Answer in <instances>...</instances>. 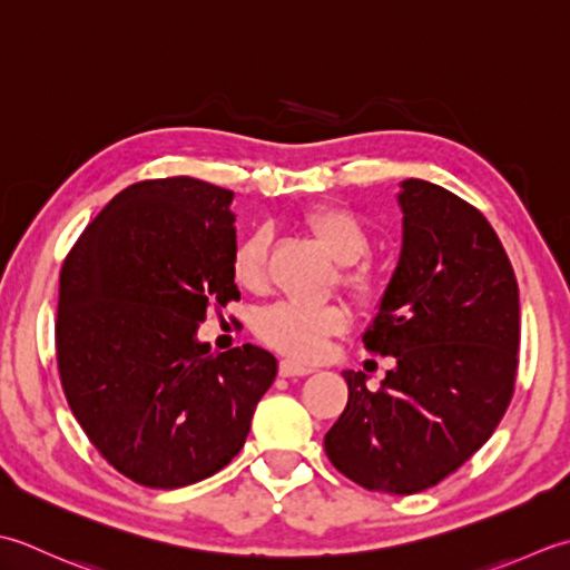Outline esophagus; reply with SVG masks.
<instances>
[{
    "label": "esophagus",
    "mask_w": 570,
    "mask_h": 570,
    "mask_svg": "<svg viewBox=\"0 0 570 570\" xmlns=\"http://www.w3.org/2000/svg\"><path fill=\"white\" fill-rule=\"evenodd\" d=\"M277 371H281V376L289 379V376H307L315 368L299 364V362H295V358H281V364H277Z\"/></svg>",
    "instance_id": "1"
}]
</instances>
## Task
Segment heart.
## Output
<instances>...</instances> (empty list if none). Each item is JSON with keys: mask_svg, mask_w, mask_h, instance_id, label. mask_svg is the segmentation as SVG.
Instances as JSON below:
<instances>
[{"mask_svg": "<svg viewBox=\"0 0 570 570\" xmlns=\"http://www.w3.org/2000/svg\"><path fill=\"white\" fill-rule=\"evenodd\" d=\"M312 236L330 253V258L342 265L340 283L362 302H374L381 295V277L368 263H358L371 250V234L362 218L344 206H317L302 216ZM230 273L236 285L248 293H261L268 285V236L253 230L238 240L230 258ZM350 327V309L342 302H322V305H302V302H277L263 309L255 320V334L295 358L317 356L330 336Z\"/></svg>", "mask_w": 570, "mask_h": 570, "instance_id": "1", "label": "heart"}]
</instances>
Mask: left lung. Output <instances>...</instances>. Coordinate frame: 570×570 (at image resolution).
Wrapping results in <instances>:
<instances>
[{"instance_id": "8db88e82", "label": "left lung", "mask_w": 570, "mask_h": 570, "mask_svg": "<svg viewBox=\"0 0 570 570\" xmlns=\"http://www.w3.org/2000/svg\"><path fill=\"white\" fill-rule=\"evenodd\" d=\"M403 248L368 352L396 358L379 391L344 371L350 401L327 458L374 492L415 494L478 452L514 393L519 287L494 228L478 208L423 179L401 181Z\"/></svg>"}]
</instances>
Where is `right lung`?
I'll list each match as a JSON object with an SVG mask.
<instances>
[{
	"label": "right lung",
	"mask_w": 570,
	"mask_h": 570,
	"mask_svg": "<svg viewBox=\"0 0 570 570\" xmlns=\"http://www.w3.org/2000/svg\"><path fill=\"white\" fill-rule=\"evenodd\" d=\"M234 191L191 177L137 181L66 255L56 358L76 421L115 470L177 490L234 460L277 362L196 340L212 307L240 293Z\"/></svg>",
	"instance_id": "1"
}]
</instances>
